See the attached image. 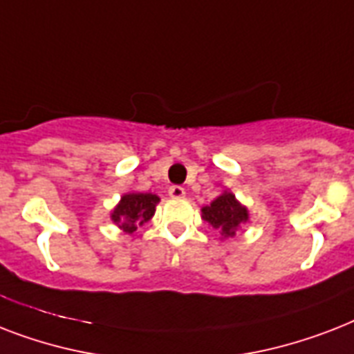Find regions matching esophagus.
Instances as JSON below:
<instances>
[{
	"instance_id": "esophagus-1",
	"label": "esophagus",
	"mask_w": 354,
	"mask_h": 354,
	"mask_svg": "<svg viewBox=\"0 0 354 354\" xmlns=\"http://www.w3.org/2000/svg\"><path fill=\"white\" fill-rule=\"evenodd\" d=\"M169 196L171 198H183L185 196V189L180 187V185H172V187H169Z\"/></svg>"
}]
</instances>
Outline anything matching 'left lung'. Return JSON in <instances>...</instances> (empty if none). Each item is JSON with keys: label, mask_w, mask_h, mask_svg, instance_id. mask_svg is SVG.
<instances>
[{"label": "left lung", "mask_w": 354, "mask_h": 354, "mask_svg": "<svg viewBox=\"0 0 354 354\" xmlns=\"http://www.w3.org/2000/svg\"><path fill=\"white\" fill-rule=\"evenodd\" d=\"M202 221L215 227L222 241H227L250 221V211L236 200L232 191L226 189L209 205L202 207Z\"/></svg>", "instance_id": "8db88e82"}]
</instances>
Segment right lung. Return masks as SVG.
I'll list each match as a JSON object with an SVG mask.
<instances>
[{
	"mask_svg": "<svg viewBox=\"0 0 354 354\" xmlns=\"http://www.w3.org/2000/svg\"><path fill=\"white\" fill-rule=\"evenodd\" d=\"M158 204H160L158 194L128 191L112 209L110 218L121 232L132 235L138 227L145 226L154 216Z\"/></svg>",
	"mask_w": 354,
	"mask_h": 354,
	"instance_id": "1",
	"label": "right lung"
}]
</instances>
